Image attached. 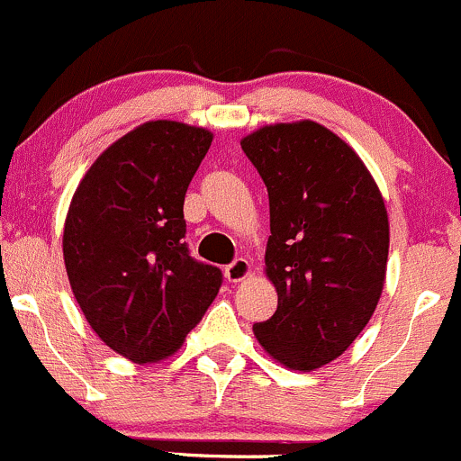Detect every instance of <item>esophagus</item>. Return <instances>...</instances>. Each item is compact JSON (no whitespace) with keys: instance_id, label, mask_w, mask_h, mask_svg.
<instances>
[{"instance_id":"1","label":"esophagus","mask_w":461,"mask_h":461,"mask_svg":"<svg viewBox=\"0 0 461 461\" xmlns=\"http://www.w3.org/2000/svg\"><path fill=\"white\" fill-rule=\"evenodd\" d=\"M250 271H253V267H250L249 259L240 258L226 267V277H229V282H241L250 276Z\"/></svg>"}]
</instances>
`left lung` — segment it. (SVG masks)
Segmentation results:
<instances>
[{
	"label": "left lung",
	"instance_id": "1",
	"mask_svg": "<svg viewBox=\"0 0 461 461\" xmlns=\"http://www.w3.org/2000/svg\"><path fill=\"white\" fill-rule=\"evenodd\" d=\"M241 149L268 190L264 271L277 291L276 313L253 334L280 366L318 370L357 340L384 294V194L361 157L316 121L264 125Z\"/></svg>",
	"mask_w": 461,
	"mask_h": 461
}]
</instances>
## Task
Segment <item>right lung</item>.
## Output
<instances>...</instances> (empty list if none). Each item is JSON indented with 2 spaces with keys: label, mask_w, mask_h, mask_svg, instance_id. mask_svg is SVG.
Listing matches in <instances>:
<instances>
[{
  "label": "right lung",
  "mask_w": 461,
  "mask_h": 461,
  "mask_svg": "<svg viewBox=\"0 0 461 461\" xmlns=\"http://www.w3.org/2000/svg\"><path fill=\"white\" fill-rule=\"evenodd\" d=\"M211 143L206 127L143 122L91 163L69 203L71 291L98 339L139 366L172 357L221 286L184 241L185 190Z\"/></svg>",
  "instance_id": "1"
}]
</instances>
